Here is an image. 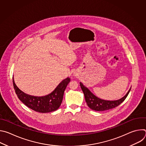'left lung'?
Returning <instances> with one entry per match:
<instances>
[{
  "label": "left lung",
  "instance_id": "1",
  "mask_svg": "<svg viewBox=\"0 0 146 146\" xmlns=\"http://www.w3.org/2000/svg\"><path fill=\"white\" fill-rule=\"evenodd\" d=\"M80 85L83 93L84 94L85 99L87 105L90 109L95 111L108 110L118 106L126 99L131 91L130 88L127 94L121 99L117 100L110 101L103 100L98 98L97 96L94 95L87 87L83 85L81 82H80Z\"/></svg>",
  "mask_w": 146,
  "mask_h": 146
}]
</instances>
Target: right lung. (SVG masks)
<instances>
[{
    "label": "right lung",
    "instance_id": "add662e5",
    "mask_svg": "<svg viewBox=\"0 0 146 146\" xmlns=\"http://www.w3.org/2000/svg\"><path fill=\"white\" fill-rule=\"evenodd\" d=\"M70 79L68 77L61 81L51 94L44 96H34L28 95L21 91L15 85L13 78L15 92L24 104L32 110L39 113H49L56 110L63 100L64 91Z\"/></svg>",
    "mask_w": 146,
    "mask_h": 146
}]
</instances>
